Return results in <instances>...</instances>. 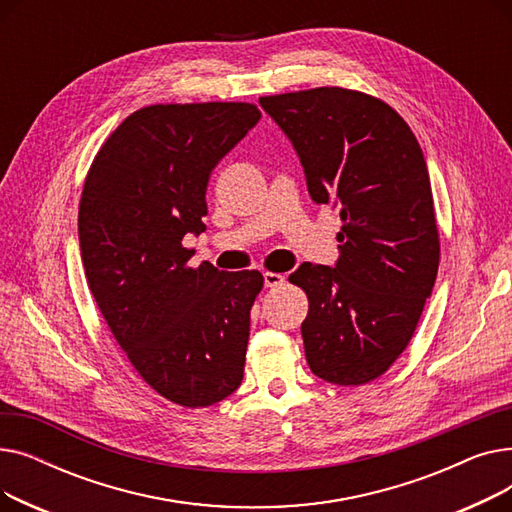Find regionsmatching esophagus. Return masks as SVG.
Instances as JSON below:
<instances>
[{
	"mask_svg": "<svg viewBox=\"0 0 512 512\" xmlns=\"http://www.w3.org/2000/svg\"><path fill=\"white\" fill-rule=\"evenodd\" d=\"M286 282V278L282 274H274V272H265L263 274V284L267 288H276V286H282Z\"/></svg>",
	"mask_w": 512,
	"mask_h": 512,
	"instance_id": "esophagus-1",
	"label": "esophagus"
}]
</instances>
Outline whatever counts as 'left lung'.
Here are the masks:
<instances>
[{
	"label": "left lung",
	"instance_id": "8db88e82",
	"mask_svg": "<svg viewBox=\"0 0 512 512\" xmlns=\"http://www.w3.org/2000/svg\"><path fill=\"white\" fill-rule=\"evenodd\" d=\"M297 151L317 205L340 209L338 261L301 263V324L317 378L361 386L405 351L432 294L440 238L432 184L409 124L371 95L340 87L261 97Z\"/></svg>",
	"mask_w": 512,
	"mask_h": 512
}]
</instances>
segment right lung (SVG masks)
I'll return each instance as SVG.
<instances>
[{"instance_id":"obj_1","label":"right lung","mask_w":512,"mask_h":512,"mask_svg":"<svg viewBox=\"0 0 512 512\" xmlns=\"http://www.w3.org/2000/svg\"><path fill=\"white\" fill-rule=\"evenodd\" d=\"M251 103H170L130 114L103 143L78 207L91 294L141 378L182 407L242 382L259 272L188 265L205 230L207 182L259 122Z\"/></svg>"}]
</instances>
